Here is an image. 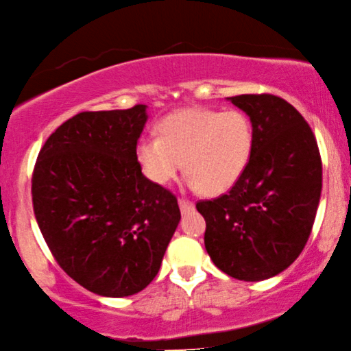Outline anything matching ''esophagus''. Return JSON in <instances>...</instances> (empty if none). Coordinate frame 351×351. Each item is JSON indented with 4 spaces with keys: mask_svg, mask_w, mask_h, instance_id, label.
I'll use <instances>...</instances> for the list:
<instances>
[{
    "mask_svg": "<svg viewBox=\"0 0 351 351\" xmlns=\"http://www.w3.org/2000/svg\"><path fill=\"white\" fill-rule=\"evenodd\" d=\"M178 206H180V210H181V214H183V215L189 214L191 210H194V204L189 202V201H184V199H180Z\"/></svg>",
    "mask_w": 351,
    "mask_h": 351,
    "instance_id": "34e87169",
    "label": "esophagus"
}]
</instances>
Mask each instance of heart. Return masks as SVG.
<instances>
[{"label":"heart","instance_id":"obj_1","mask_svg":"<svg viewBox=\"0 0 351 351\" xmlns=\"http://www.w3.org/2000/svg\"><path fill=\"white\" fill-rule=\"evenodd\" d=\"M160 137L137 141L136 160L145 178L165 186L188 171L186 188L206 189L210 196L227 193L251 162L254 131L250 118L238 110L181 108L158 124Z\"/></svg>","mask_w":351,"mask_h":351}]
</instances>
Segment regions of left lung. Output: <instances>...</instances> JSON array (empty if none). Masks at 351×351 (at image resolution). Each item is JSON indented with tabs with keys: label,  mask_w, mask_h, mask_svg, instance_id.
<instances>
[{
	"label": "left lung",
	"mask_w": 351,
	"mask_h": 351,
	"mask_svg": "<svg viewBox=\"0 0 351 351\" xmlns=\"http://www.w3.org/2000/svg\"><path fill=\"white\" fill-rule=\"evenodd\" d=\"M227 100L250 117L251 162L228 194L196 207L212 263L238 280L259 282L290 267L308 241L321 199V155L309 124L287 100Z\"/></svg>",
	"instance_id": "8db88e82"
}]
</instances>
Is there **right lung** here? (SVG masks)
<instances>
[{
	"mask_svg": "<svg viewBox=\"0 0 351 351\" xmlns=\"http://www.w3.org/2000/svg\"><path fill=\"white\" fill-rule=\"evenodd\" d=\"M147 118V105L79 113L35 163L34 212L51 254L79 285L108 298L154 280L181 219L176 197L136 160Z\"/></svg>",
	"mask_w": 351,
	"mask_h": 351,
	"instance_id": "obj_1",
	"label": "right lung"
}]
</instances>
